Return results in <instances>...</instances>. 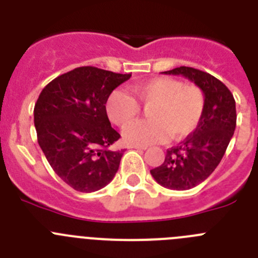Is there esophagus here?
Returning a JSON list of instances; mask_svg holds the SVG:
<instances>
[{
  "label": "esophagus",
  "instance_id": "1",
  "mask_svg": "<svg viewBox=\"0 0 258 258\" xmlns=\"http://www.w3.org/2000/svg\"><path fill=\"white\" fill-rule=\"evenodd\" d=\"M127 147H129V149H136V150H146L147 149V147H146V146H136V145H131V146H127Z\"/></svg>",
  "mask_w": 258,
  "mask_h": 258
}]
</instances>
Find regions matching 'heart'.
<instances>
[{"instance_id":"1","label":"heart","mask_w":258,"mask_h":258,"mask_svg":"<svg viewBox=\"0 0 258 258\" xmlns=\"http://www.w3.org/2000/svg\"><path fill=\"white\" fill-rule=\"evenodd\" d=\"M133 98L121 89L108 95L106 112L117 126H126L139 115L140 103L148 111L150 120L137 122L122 133L127 143L146 146L163 142L169 134L178 140L192 133L202 120L206 97L197 85H183L172 77H157L132 89Z\"/></svg>"}]
</instances>
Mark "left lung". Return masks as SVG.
I'll use <instances>...</instances> for the list:
<instances>
[{
	"instance_id": "left-lung-1",
	"label": "left lung",
	"mask_w": 258,
	"mask_h": 258,
	"mask_svg": "<svg viewBox=\"0 0 258 258\" xmlns=\"http://www.w3.org/2000/svg\"><path fill=\"white\" fill-rule=\"evenodd\" d=\"M161 74L186 77L206 97L197 129L178 146L166 150L164 163L150 170L164 187L190 190L206 181L222 160L236 126L235 99L222 81L197 68L178 67Z\"/></svg>"
}]
</instances>
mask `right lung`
<instances>
[{
    "instance_id": "right-lung-1",
    "label": "right lung",
    "mask_w": 258,
    "mask_h": 258,
    "mask_svg": "<svg viewBox=\"0 0 258 258\" xmlns=\"http://www.w3.org/2000/svg\"><path fill=\"white\" fill-rule=\"evenodd\" d=\"M132 74L86 66L50 81L35 104V126L50 166L71 187L93 192L112 181L124 150L106 112L107 98Z\"/></svg>"
}]
</instances>
